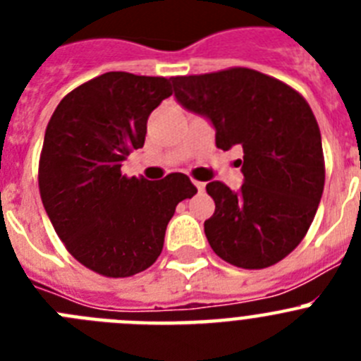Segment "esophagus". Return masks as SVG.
Returning a JSON list of instances; mask_svg holds the SVG:
<instances>
[{
	"instance_id": "obj_1",
	"label": "esophagus",
	"mask_w": 361,
	"mask_h": 361,
	"mask_svg": "<svg viewBox=\"0 0 361 361\" xmlns=\"http://www.w3.org/2000/svg\"><path fill=\"white\" fill-rule=\"evenodd\" d=\"M193 184H195V188H197V190H199V193H202L204 188H206V184L200 183V180H193Z\"/></svg>"
}]
</instances>
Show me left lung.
<instances>
[{"label": "left lung", "instance_id": "obj_1", "mask_svg": "<svg viewBox=\"0 0 361 361\" xmlns=\"http://www.w3.org/2000/svg\"><path fill=\"white\" fill-rule=\"evenodd\" d=\"M175 99L215 128L216 148L244 149L238 191L206 186L215 213L204 222L212 250L244 269L288 257L317 215L325 180L318 123L291 86L251 68L171 78Z\"/></svg>", "mask_w": 361, "mask_h": 361}]
</instances>
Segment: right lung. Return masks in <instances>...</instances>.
Returning a JSON list of instances; mask_svg holds the SVG:
<instances>
[{"instance_id": "obj_1", "label": "right lung", "mask_w": 361, "mask_h": 361, "mask_svg": "<svg viewBox=\"0 0 361 361\" xmlns=\"http://www.w3.org/2000/svg\"><path fill=\"white\" fill-rule=\"evenodd\" d=\"M171 94L170 79L106 72L65 95L50 117L41 200L68 253L99 275L148 269L177 204L197 193L184 173L155 183L121 173L130 152L145 146L149 114Z\"/></svg>"}]
</instances>
